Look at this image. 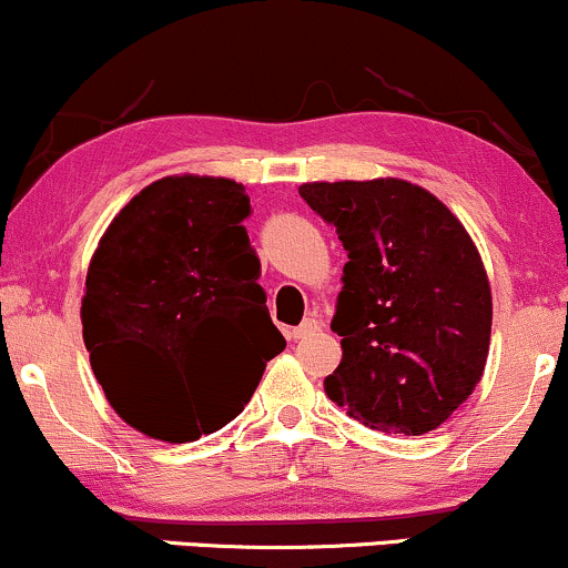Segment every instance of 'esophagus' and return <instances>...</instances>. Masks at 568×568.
Instances as JSON below:
<instances>
[{"label": "esophagus", "instance_id": "esophagus-1", "mask_svg": "<svg viewBox=\"0 0 568 568\" xmlns=\"http://www.w3.org/2000/svg\"><path fill=\"white\" fill-rule=\"evenodd\" d=\"M318 332H322V324H318L316 318H305L297 329H292V335H295V339H305V337L318 335Z\"/></svg>", "mask_w": 568, "mask_h": 568}]
</instances>
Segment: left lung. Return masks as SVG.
I'll return each instance as SVG.
<instances>
[{"label":"left lung","mask_w":568,"mask_h":568,"mask_svg":"<svg viewBox=\"0 0 568 568\" xmlns=\"http://www.w3.org/2000/svg\"><path fill=\"white\" fill-rule=\"evenodd\" d=\"M348 252L326 396L366 428L423 436L481 383L491 337L484 260L455 212L402 178L303 183Z\"/></svg>","instance_id":"left-lung-1"}]
</instances>
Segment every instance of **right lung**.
I'll return each mask as SVG.
<instances>
[{"label": "right lung", "mask_w": 568, "mask_h": 568, "mask_svg": "<svg viewBox=\"0 0 568 568\" xmlns=\"http://www.w3.org/2000/svg\"><path fill=\"white\" fill-rule=\"evenodd\" d=\"M244 185L170 175L132 196L87 268L82 335L130 428L185 444L242 415L286 348L257 284Z\"/></svg>", "instance_id": "1"}]
</instances>
